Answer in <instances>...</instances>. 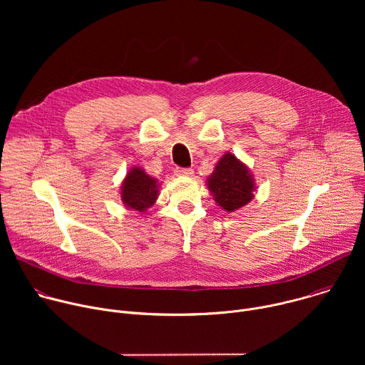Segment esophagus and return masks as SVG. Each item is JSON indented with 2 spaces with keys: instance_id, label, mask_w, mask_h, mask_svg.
<instances>
[{
  "instance_id": "34e87169",
  "label": "esophagus",
  "mask_w": 365,
  "mask_h": 365,
  "mask_svg": "<svg viewBox=\"0 0 365 365\" xmlns=\"http://www.w3.org/2000/svg\"><path fill=\"white\" fill-rule=\"evenodd\" d=\"M175 175H178V176H192L193 170L190 168H176Z\"/></svg>"
}]
</instances>
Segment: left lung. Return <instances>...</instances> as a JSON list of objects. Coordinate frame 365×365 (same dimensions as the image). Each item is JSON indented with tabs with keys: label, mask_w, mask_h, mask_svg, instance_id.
Masks as SVG:
<instances>
[{
	"label": "left lung",
	"mask_w": 365,
	"mask_h": 365,
	"mask_svg": "<svg viewBox=\"0 0 365 365\" xmlns=\"http://www.w3.org/2000/svg\"><path fill=\"white\" fill-rule=\"evenodd\" d=\"M215 200L225 211L232 212L252 199L254 183L247 168L234 154H225L207 180Z\"/></svg>",
	"instance_id": "obj_1"
}]
</instances>
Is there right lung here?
I'll list each match as a JSON object with an SVG mask.
<instances>
[{
  "mask_svg": "<svg viewBox=\"0 0 365 365\" xmlns=\"http://www.w3.org/2000/svg\"><path fill=\"white\" fill-rule=\"evenodd\" d=\"M158 195V185H155L153 178L145 175L140 168L131 169L121 189V197L127 206L143 212L145 211V207H150L154 203Z\"/></svg>",
  "mask_w": 365,
  "mask_h": 365,
  "instance_id": "obj_1",
  "label": "right lung"
}]
</instances>
